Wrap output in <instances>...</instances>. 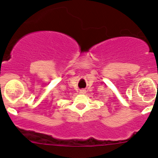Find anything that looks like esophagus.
<instances>
[{"label":"esophagus","mask_w":158,"mask_h":158,"mask_svg":"<svg viewBox=\"0 0 158 158\" xmlns=\"http://www.w3.org/2000/svg\"><path fill=\"white\" fill-rule=\"evenodd\" d=\"M85 92H86V90H85V89H82V90H80L81 94H85Z\"/></svg>","instance_id":"34e87169"}]
</instances>
